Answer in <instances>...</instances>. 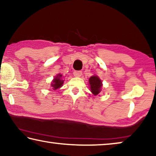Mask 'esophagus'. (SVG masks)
I'll return each mask as SVG.
<instances>
[{"label":"esophagus","mask_w":156,"mask_h":156,"mask_svg":"<svg viewBox=\"0 0 156 156\" xmlns=\"http://www.w3.org/2000/svg\"><path fill=\"white\" fill-rule=\"evenodd\" d=\"M73 75L75 77H80V76L82 75V72L79 71H75L73 72Z\"/></svg>","instance_id":"34e87169"}]
</instances>
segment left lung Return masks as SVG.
Wrapping results in <instances>:
<instances>
[{
	"instance_id": "obj_1",
	"label": "left lung",
	"mask_w": 156,
	"mask_h": 156,
	"mask_svg": "<svg viewBox=\"0 0 156 156\" xmlns=\"http://www.w3.org/2000/svg\"><path fill=\"white\" fill-rule=\"evenodd\" d=\"M90 90L94 95H97L101 91L102 82L97 76H92L89 78Z\"/></svg>"
}]
</instances>
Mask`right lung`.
<instances>
[{"mask_svg":"<svg viewBox=\"0 0 156 156\" xmlns=\"http://www.w3.org/2000/svg\"><path fill=\"white\" fill-rule=\"evenodd\" d=\"M64 83V80H62V75L59 73L55 76L53 79L52 82L51 83V87L54 90H57L58 88L61 87Z\"/></svg>","mask_w":156,"mask_h":156,"instance_id":"add662e5","label":"right lung"}]
</instances>
